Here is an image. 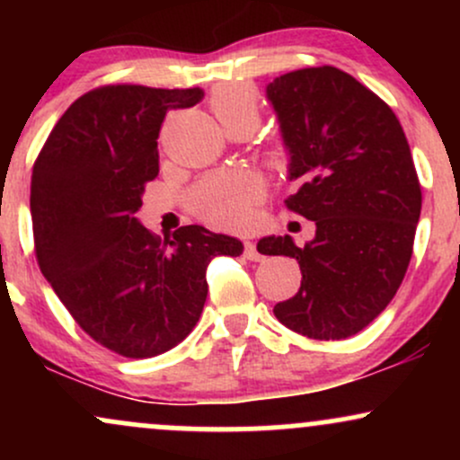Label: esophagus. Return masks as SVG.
<instances>
[{
  "label": "esophagus",
  "mask_w": 460,
  "mask_h": 460,
  "mask_svg": "<svg viewBox=\"0 0 460 460\" xmlns=\"http://www.w3.org/2000/svg\"><path fill=\"white\" fill-rule=\"evenodd\" d=\"M244 257H246V260H251V261H260L261 260V252L257 251L255 242H251V240L244 242Z\"/></svg>",
  "instance_id": "obj_1"
}]
</instances>
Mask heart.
Listing matches in <instances>:
<instances>
[{"mask_svg": "<svg viewBox=\"0 0 460 460\" xmlns=\"http://www.w3.org/2000/svg\"><path fill=\"white\" fill-rule=\"evenodd\" d=\"M209 108L223 128L248 120H260L257 97L244 84H225L209 97ZM261 186L255 177L242 172H214L190 190L188 205L199 218L220 226H244L255 216Z\"/></svg>", "mask_w": 460, "mask_h": 460, "instance_id": "heart-1", "label": "heart"}]
</instances>
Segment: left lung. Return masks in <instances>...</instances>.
<instances>
[{
  "mask_svg": "<svg viewBox=\"0 0 460 460\" xmlns=\"http://www.w3.org/2000/svg\"><path fill=\"white\" fill-rule=\"evenodd\" d=\"M298 190L285 205L315 237L257 242L261 255L298 261L294 298L274 305L288 329L314 340L357 335L392 303L409 268L421 190L394 110L335 66L285 73L266 86Z\"/></svg>",
  "mask_w": 460,
  "mask_h": 460,
  "instance_id": "8db88e82",
  "label": "left lung"
}]
</instances>
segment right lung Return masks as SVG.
<instances>
[{
  "label": "right lung",
  "mask_w": 460,
  "mask_h": 460,
  "mask_svg": "<svg viewBox=\"0 0 460 460\" xmlns=\"http://www.w3.org/2000/svg\"><path fill=\"white\" fill-rule=\"evenodd\" d=\"M200 88L103 86L60 116L31 171L30 212L39 266L94 341L129 358L162 355L197 326L209 261L244 251L200 225L153 235L136 212L160 172L157 136L168 110Z\"/></svg>",
  "instance_id": "add662e5"
}]
</instances>
